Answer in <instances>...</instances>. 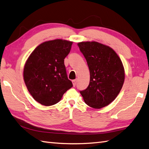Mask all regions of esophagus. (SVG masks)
Wrapping results in <instances>:
<instances>
[{
	"mask_svg": "<svg viewBox=\"0 0 149 149\" xmlns=\"http://www.w3.org/2000/svg\"><path fill=\"white\" fill-rule=\"evenodd\" d=\"M72 83H73V86H75L76 84V83H77V79H74L72 81Z\"/></svg>",
	"mask_w": 149,
	"mask_h": 149,
	"instance_id": "esophagus-1",
	"label": "esophagus"
}]
</instances>
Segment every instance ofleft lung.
Here are the masks:
<instances>
[{"mask_svg":"<svg viewBox=\"0 0 149 149\" xmlns=\"http://www.w3.org/2000/svg\"><path fill=\"white\" fill-rule=\"evenodd\" d=\"M90 73V84L80 91L84 102L93 108L108 105L123 86L125 70L121 59L110 47L96 41L78 43Z\"/></svg>","mask_w":149,"mask_h":149,"instance_id":"obj_1","label":"left lung"}]
</instances>
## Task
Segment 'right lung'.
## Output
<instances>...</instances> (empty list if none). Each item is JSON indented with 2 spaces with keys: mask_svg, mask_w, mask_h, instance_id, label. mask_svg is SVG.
Returning a JSON list of instances; mask_svg holds the SVG:
<instances>
[{
  "mask_svg": "<svg viewBox=\"0 0 149 149\" xmlns=\"http://www.w3.org/2000/svg\"><path fill=\"white\" fill-rule=\"evenodd\" d=\"M72 45V41L60 39L44 42L27 59L24 80L33 98L42 105L58 103L63 94L73 86L64 64Z\"/></svg>",
  "mask_w": 149,
  "mask_h": 149,
  "instance_id": "1",
  "label": "right lung"
}]
</instances>
